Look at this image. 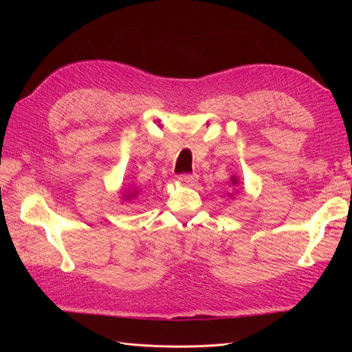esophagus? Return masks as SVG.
<instances>
[{
	"label": "esophagus",
	"instance_id": "34e87169",
	"mask_svg": "<svg viewBox=\"0 0 352 352\" xmlns=\"http://www.w3.org/2000/svg\"><path fill=\"white\" fill-rule=\"evenodd\" d=\"M179 182L184 186H192L195 182H198V175H180L179 176Z\"/></svg>",
	"mask_w": 352,
	"mask_h": 352
}]
</instances>
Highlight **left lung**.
<instances>
[{
	"mask_svg": "<svg viewBox=\"0 0 352 352\" xmlns=\"http://www.w3.org/2000/svg\"><path fill=\"white\" fill-rule=\"evenodd\" d=\"M229 184H230V186H232V188H236V186L241 184V182H239V177H238V176H235V175H232V176H230V179H229ZM238 192H239V190L236 189V190H235V194L229 192L228 195H229V198H233V195H236Z\"/></svg>",
	"mask_w": 352,
	"mask_h": 352,
	"instance_id": "left-lung-1",
	"label": "left lung"
}]
</instances>
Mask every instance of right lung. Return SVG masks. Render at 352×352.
Listing matches in <instances>:
<instances>
[{
  "mask_svg": "<svg viewBox=\"0 0 352 352\" xmlns=\"http://www.w3.org/2000/svg\"><path fill=\"white\" fill-rule=\"evenodd\" d=\"M140 192H141V189L138 188V186H135V185H131L129 188H126V189H122V201L124 202H129V201H132V199H135L138 195H140Z\"/></svg>",
  "mask_w": 352,
  "mask_h": 352,
  "instance_id": "1",
  "label": "right lung"
}]
</instances>
